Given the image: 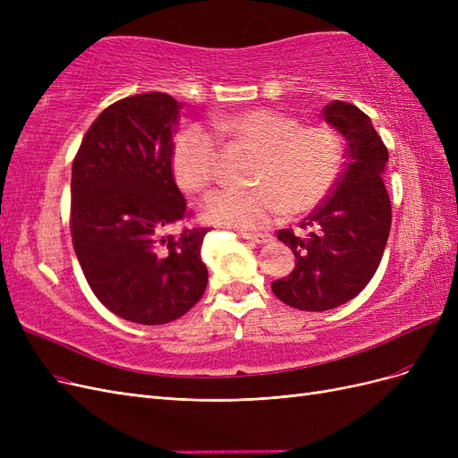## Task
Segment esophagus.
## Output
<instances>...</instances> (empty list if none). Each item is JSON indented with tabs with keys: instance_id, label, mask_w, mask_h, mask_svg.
Segmentation results:
<instances>
[{
	"instance_id": "34e87169",
	"label": "esophagus",
	"mask_w": 458,
	"mask_h": 458,
	"mask_svg": "<svg viewBox=\"0 0 458 458\" xmlns=\"http://www.w3.org/2000/svg\"><path fill=\"white\" fill-rule=\"evenodd\" d=\"M242 237L246 241H252L258 244H267L273 241V234H269V233H242Z\"/></svg>"
}]
</instances>
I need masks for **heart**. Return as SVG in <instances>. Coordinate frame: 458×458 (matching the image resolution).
I'll return each instance as SVG.
<instances>
[{
    "label": "heart",
    "mask_w": 458,
    "mask_h": 458,
    "mask_svg": "<svg viewBox=\"0 0 458 458\" xmlns=\"http://www.w3.org/2000/svg\"><path fill=\"white\" fill-rule=\"evenodd\" d=\"M217 135L258 152L252 189H221L206 200L204 216L234 229H263L286 214L315 210L335 189L342 168V141L328 126L275 108H248L212 120ZM217 164L216 135L189 123L172 147V172L187 195L212 185Z\"/></svg>",
    "instance_id": "1"
}]
</instances>
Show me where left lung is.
<instances>
[{"label":"left lung","mask_w":458,"mask_h":458,"mask_svg":"<svg viewBox=\"0 0 458 458\" xmlns=\"http://www.w3.org/2000/svg\"><path fill=\"white\" fill-rule=\"evenodd\" d=\"M323 116L345 137V168L330 195L301 221L306 239L276 231L296 256L294 271L273 281V294L301 311H327L355 298L377 273L392 227L384 185L387 148L370 118L352 103L332 101Z\"/></svg>","instance_id":"8db88e82"}]
</instances>
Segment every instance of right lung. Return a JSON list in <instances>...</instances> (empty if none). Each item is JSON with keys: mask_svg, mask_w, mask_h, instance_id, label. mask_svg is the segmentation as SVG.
<instances>
[{"mask_svg": "<svg viewBox=\"0 0 458 458\" xmlns=\"http://www.w3.org/2000/svg\"><path fill=\"white\" fill-rule=\"evenodd\" d=\"M179 105L172 95H131L106 106L72 162L71 233L89 288L106 310L164 325L202 298L200 246L210 227L162 231L191 216L172 172Z\"/></svg>", "mask_w": 458, "mask_h": 458, "instance_id": "1", "label": "right lung"}]
</instances>
